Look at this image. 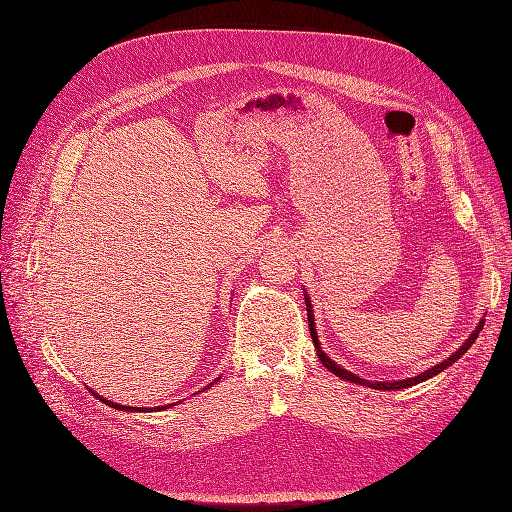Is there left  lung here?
<instances>
[{
    "mask_svg": "<svg viewBox=\"0 0 512 512\" xmlns=\"http://www.w3.org/2000/svg\"><path fill=\"white\" fill-rule=\"evenodd\" d=\"M305 303H307V322H309V333H312V339H314V346H316V354H318V359L322 361V365L327 367V369H331L333 374L337 376V378H342V380H348V382H354V384H361V386H371V389H380V391H397V389H408V386H414V384H418V382H423V380H427V378H431V376H436V374H440L442 369H446L448 365H453L459 356L466 352L474 342H476V337H478V331L485 327V322H480L478 327H476V331L470 335V339L466 344H463L453 356H448L446 361H442L440 365H436V367H431V369H427V371H423L421 376H414V378H408V380H397V382H369V380H363V378H359V376H354L352 371H346L344 367H339V365H335L327 354H324L322 350H320V342H318V335H316V322H314V314H312V303H309V299L305 297Z\"/></svg>",
    "mask_w": 512,
    "mask_h": 512,
    "instance_id": "8db88e82",
    "label": "left lung"
}]
</instances>
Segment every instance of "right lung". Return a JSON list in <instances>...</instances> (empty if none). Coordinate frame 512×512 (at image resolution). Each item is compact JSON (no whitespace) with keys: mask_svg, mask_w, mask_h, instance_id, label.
I'll list each match as a JSON object with an SVG mask.
<instances>
[{"mask_svg":"<svg viewBox=\"0 0 512 512\" xmlns=\"http://www.w3.org/2000/svg\"><path fill=\"white\" fill-rule=\"evenodd\" d=\"M220 380V378H218ZM218 380H215V382H218ZM96 395V393H94ZM100 401H102V404H106V406H111V408H117V410H132V408H128V406H119V404H113V401L111 399H104V397H100ZM168 406H173V404H168ZM168 406H158V408H153V410H164V408H168ZM138 410V408H136ZM149 410V408H147Z\"/></svg>","mask_w":512,"mask_h":512,"instance_id":"add662e5","label":"right lung"}]
</instances>
